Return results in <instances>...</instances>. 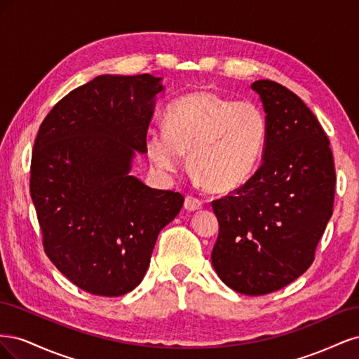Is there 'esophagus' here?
I'll use <instances>...</instances> for the list:
<instances>
[{
    "label": "esophagus",
    "instance_id": "obj_1",
    "mask_svg": "<svg viewBox=\"0 0 359 359\" xmlns=\"http://www.w3.org/2000/svg\"><path fill=\"white\" fill-rule=\"evenodd\" d=\"M184 206H186V210H189V211H196V210L202 208L203 202L199 198H196V196H187Z\"/></svg>",
    "mask_w": 359,
    "mask_h": 359
}]
</instances>
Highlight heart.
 I'll return each mask as SVG.
<instances>
[{
  "instance_id": "obj_1",
  "label": "heart",
  "mask_w": 359,
  "mask_h": 359,
  "mask_svg": "<svg viewBox=\"0 0 359 359\" xmlns=\"http://www.w3.org/2000/svg\"><path fill=\"white\" fill-rule=\"evenodd\" d=\"M165 127L147 135L149 161L157 170L172 173L189 153L190 169L214 191H232L253 175L268 135L266 116L256 103L212 91L173 102Z\"/></svg>"
}]
</instances>
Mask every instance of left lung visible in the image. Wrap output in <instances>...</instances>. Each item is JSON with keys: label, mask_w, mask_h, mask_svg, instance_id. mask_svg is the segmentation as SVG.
I'll return each instance as SVG.
<instances>
[{"label": "left lung", "mask_w": 359, "mask_h": 359, "mask_svg": "<svg viewBox=\"0 0 359 359\" xmlns=\"http://www.w3.org/2000/svg\"><path fill=\"white\" fill-rule=\"evenodd\" d=\"M252 88L266 112L264 160L241 187L212 201L219 236L211 262L224 285L257 297L313 264L332 215L335 169L327 133L295 93L268 79Z\"/></svg>", "instance_id": "obj_1"}]
</instances>
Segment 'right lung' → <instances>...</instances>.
<instances>
[{
    "instance_id": "1",
    "label": "right lung",
    "mask_w": 359,
    "mask_h": 359,
    "mask_svg": "<svg viewBox=\"0 0 359 359\" xmlns=\"http://www.w3.org/2000/svg\"><path fill=\"white\" fill-rule=\"evenodd\" d=\"M161 78L97 76L43 119L31 157L29 191L43 248L73 285L121 297L142 281L160 231L184 196L130 175Z\"/></svg>"
}]
</instances>
